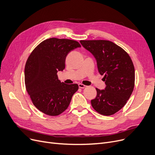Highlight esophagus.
Instances as JSON below:
<instances>
[{
  "label": "esophagus",
  "mask_w": 155,
  "mask_h": 155,
  "mask_svg": "<svg viewBox=\"0 0 155 155\" xmlns=\"http://www.w3.org/2000/svg\"><path fill=\"white\" fill-rule=\"evenodd\" d=\"M78 86H79V87L82 88V89H83V88H85L86 87H87L86 85H84V84H81V83H79V84H78Z\"/></svg>",
  "instance_id": "34e87169"
}]
</instances>
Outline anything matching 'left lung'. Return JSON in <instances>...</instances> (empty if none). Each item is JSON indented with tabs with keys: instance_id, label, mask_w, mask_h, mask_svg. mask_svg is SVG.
Wrapping results in <instances>:
<instances>
[{
	"instance_id": "8db88e82",
	"label": "left lung",
	"mask_w": 155,
	"mask_h": 155,
	"mask_svg": "<svg viewBox=\"0 0 155 155\" xmlns=\"http://www.w3.org/2000/svg\"><path fill=\"white\" fill-rule=\"evenodd\" d=\"M82 46L97 60L98 72L104 76L105 90L96 88L97 95L91 100L93 108L103 115H111L126 104L133 91L135 70L129 54L108 40H81Z\"/></svg>"
}]
</instances>
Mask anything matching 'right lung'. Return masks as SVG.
<instances>
[{"mask_svg": "<svg viewBox=\"0 0 155 155\" xmlns=\"http://www.w3.org/2000/svg\"><path fill=\"white\" fill-rule=\"evenodd\" d=\"M78 47L80 44L74 40L48 38L40 43L28 58L25 68L26 89L33 105L45 114H62L78 90L77 84L61 83L57 74L65 69L66 56Z\"/></svg>", "mask_w": 155, "mask_h": 155, "instance_id": "1", "label": "right lung"}]
</instances>
